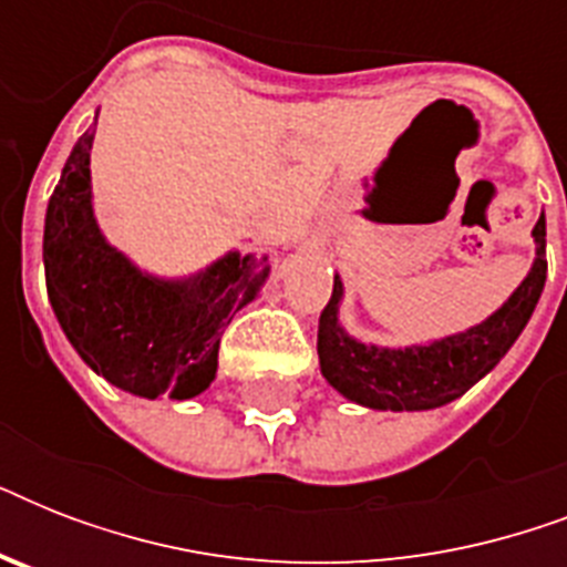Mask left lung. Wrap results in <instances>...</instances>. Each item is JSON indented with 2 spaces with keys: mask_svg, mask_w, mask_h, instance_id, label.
<instances>
[{
  "mask_svg": "<svg viewBox=\"0 0 567 567\" xmlns=\"http://www.w3.org/2000/svg\"><path fill=\"white\" fill-rule=\"evenodd\" d=\"M545 235L542 214L533 229L536 261L501 309L488 315L483 323L430 344L377 347L347 336L338 320L344 285L336 276L332 297L327 309L320 311V373L338 394L379 412H426L458 400L467 388L494 371V364L509 353V347L518 341L533 318L547 279Z\"/></svg>",
  "mask_w": 567,
  "mask_h": 567,
  "instance_id": "1",
  "label": "left lung"
}]
</instances>
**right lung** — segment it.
<instances>
[{
	"label": "right lung",
	"instance_id": "1",
	"mask_svg": "<svg viewBox=\"0 0 567 567\" xmlns=\"http://www.w3.org/2000/svg\"><path fill=\"white\" fill-rule=\"evenodd\" d=\"M93 135L96 123L75 141L49 196V302L93 373L146 400H190L217 377L223 329L256 300L270 265L267 256H240L238 249L185 279H158L132 265L93 217Z\"/></svg>",
	"mask_w": 567,
	"mask_h": 567
}]
</instances>
